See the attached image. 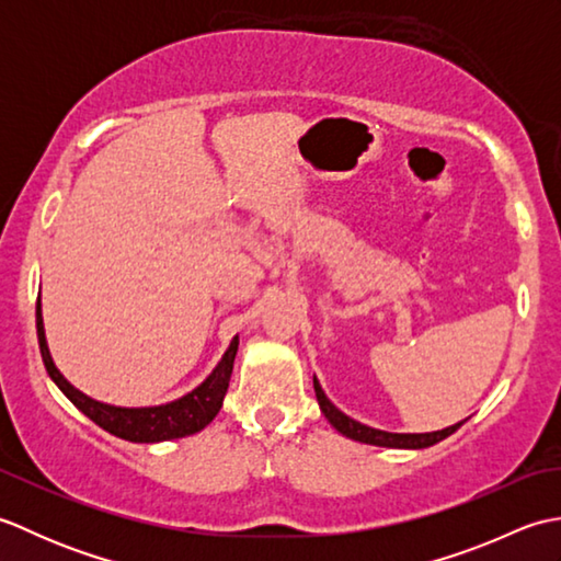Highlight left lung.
<instances>
[{"label":"left lung","mask_w":561,"mask_h":561,"mask_svg":"<svg viewBox=\"0 0 561 561\" xmlns=\"http://www.w3.org/2000/svg\"><path fill=\"white\" fill-rule=\"evenodd\" d=\"M313 388H316V398L320 404V412L328 416V422L337 428L342 436H347L352 440H362V444H371V446H383V448H428L438 444V440H444L446 436H450L453 432H458L460 424H453L440 428V432H428V434H392V432H380V428L374 426H366L362 422L352 420L344 412H340L335 404L328 400V396L320 388L318 378H313Z\"/></svg>","instance_id":"left-lung-1"}]
</instances>
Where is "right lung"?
Wrapping results in <instances>:
<instances>
[{
  "instance_id": "right-lung-1",
  "label": "right lung",
  "mask_w": 561,
  "mask_h": 561,
  "mask_svg": "<svg viewBox=\"0 0 561 561\" xmlns=\"http://www.w3.org/2000/svg\"><path fill=\"white\" fill-rule=\"evenodd\" d=\"M35 328H38V344L43 354V364L47 374L55 380V386L65 392V396L75 402V408L89 416L91 422H96L105 432L133 440V444H159V440L183 438L190 434H197L205 428L214 416L219 414L226 390H229V380L233 371V359L238 352V335L231 340L229 350L224 352L221 362L217 368L202 380V383L187 392V396L178 398L173 402L157 404V408H115V404H105L83 396L69 380L59 374L55 366L50 350H47L45 328H43V308L41 296L38 306H35Z\"/></svg>"
}]
</instances>
